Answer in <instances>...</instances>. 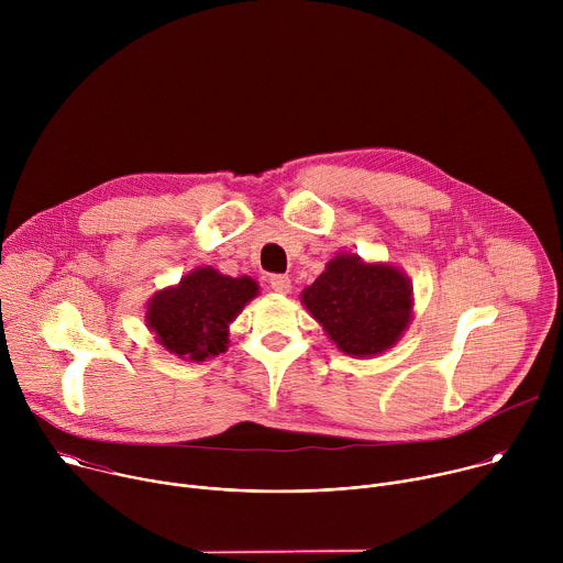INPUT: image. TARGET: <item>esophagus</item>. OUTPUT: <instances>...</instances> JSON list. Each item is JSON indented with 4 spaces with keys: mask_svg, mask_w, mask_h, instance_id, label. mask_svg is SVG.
<instances>
[{
    "mask_svg": "<svg viewBox=\"0 0 563 563\" xmlns=\"http://www.w3.org/2000/svg\"><path fill=\"white\" fill-rule=\"evenodd\" d=\"M269 285H272V289L278 291V294H287V291L291 289V280H289V276H285V274H274V276H269Z\"/></svg>",
    "mask_w": 563,
    "mask_h": 563,
    "instance_id": "34e87169",
    "label": "esophagus"
}]
</instances>
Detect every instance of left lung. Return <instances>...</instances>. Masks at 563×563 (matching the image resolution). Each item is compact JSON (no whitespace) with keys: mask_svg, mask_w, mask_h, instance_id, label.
Segmentation results:
<instances>
[{"mask_svg":"<svg viewBox=\"0 0 563 563\" xmlns=\"http://www.w3.org/2000/svg\"><path fill=\"white\" fill-rule=\"evenodd\" d=\"M302 302L339 350L352 356L385 352L412 318L410 280L358 256H336L302 291Z\"/></svg>","mask_w":563,"mask_h":563,"instance_id":"8db88e82","label":"left lung"}]
</instances>
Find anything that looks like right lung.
Segmentation results:
<instances>
[{
  "label": "right lung",
  "mask_w": 563,
  "mask_h": 563,
  "mask_svg": "<svg viewBox=\"0 0 563 563\" xmlns=\"http://www.w3.org/2000/svg\"><path fill=\"white\" fill-rule=\"evenodd\" d=\"M256 294L250 276L231 278L200 267L148 302L146 323L172 354L200 363L227 350L229 323Z\"/></svg>",
  "instance_id": "add662e5"
}]
</instances>
